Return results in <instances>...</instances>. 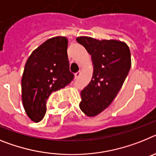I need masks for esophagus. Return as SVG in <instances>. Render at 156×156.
I'll return each instance as SVG.
<instances>
[{"instance_id": "1", "label": "esophagus", "mask_w": 156, "mask_h": 156, "mask_svg": "<svg viewBox=\"0 0 156 156\" xmlns=\"http://www.w3.org/2000/svg\"><path fill=\"white\" fill-rule=\"evenodd\" d=\"M80 75H81V71H78V72H77L76 74H74V78H75L77 79V78H79Z\"/></svg>"}]
</instances>
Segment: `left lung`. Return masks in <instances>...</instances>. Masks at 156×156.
I'll list each match as a JSON object with an SVG mask.
<instances>
[{"label": "left lung", "mask_w": 156, "mask_h": 156, "mask_svg": "<svg viewBox=\"0 0 156 156\" xmlns=\"http://www.w3.org/2000/svg\"><path fill=\"white\" fill-rule=\"evenodd\" d=\"M91 55V82L81 92L79 108L93 117L105 110L115 98L131 67L130 51L124 41L97 40L86 36L76 38Z\"/></svg>", "instance_id": "8db88e82"}]
</instances>
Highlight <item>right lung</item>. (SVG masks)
Returning <instances> with one entry per match:
<instances>
[{"instance_id": "add662e5", "label": "right lung", "mask_w": 156, "mask_h": 156, "mask_svg": "<svg viewBox=\"0 0 156 156\" xmlns=\"http://www.w3.org/2000/svg\"><path fill=\"white\" fill-rule=\"evenodd\" d=\"M67 44L66 37L48 39L34 50L26 63L21 80L22 101L26 113L34 122L44 118L50 94L74 78L69 69Z\"/></svg>"}]
</instances>
